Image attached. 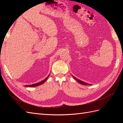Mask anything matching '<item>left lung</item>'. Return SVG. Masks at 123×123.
<instances>
[{
    "label": "left lung",
    "instance_id": "obj_1",
    "mask_svg": "<svg viewBox=\"0 0 123 123\" xmlns=\"http://www.w3.org/2000/svg\"><path fill=\"white\" fill-rule=\"evenodd\" d=\"M72 76L73 77V78H74V79L75 80H77L78 82H79V83H80V84L83 85H87H87H90V84H89V83H86V82H85L82 81H81V80H80L79 79H77V78H76L75 77H74V76H73V75H72Z\"/></svg>",
    "mask_w": 123,
    "mask_h": 123
}]
</instances>
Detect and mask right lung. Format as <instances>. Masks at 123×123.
<instances>
[{
  "label": "right lung",
  "instance_id": "right-lung-1",
  "mask_svg": "<svg viewBox=\"0 0 123 123\" xmlns=\"http://www.w3.org/2000/svg\"><path fill=\"white\" fill-rule=\"evenodd\" d=\"M49 77V75L45 78V79L42 80V81H41V82H38V83H35V84H32V85H25V86H25V87H36V86H40V85H42L43 83H44V82H45L46 81V80L48 79Z\"/></svg>",
  "mask_w": 123,
  "mask_h": 123
}]
</instances>
